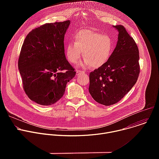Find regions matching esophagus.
<instances>
[{"mask_svg": "<svg viewBox=\"0 0 159 159\" xmlns=\"http://www.w3.org/2000/svg\"><path fill=\"white\" fill-rule=\"evenodd\" d=\"M82 73H84V72H82L81 70H77L76 71V75H79L80 74H81Z\"/></svg>", "mask_w": 159, "mask_h": 159, "instance_id": "1", "label": "esophagus"}]
</instances>
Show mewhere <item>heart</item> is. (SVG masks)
<instances>
[{"mask_svg": "<svg viewBox=\"0 0 159 159\" xmlns=\"http://www.w3.org/2000/svg\"><path fill=\"white\" fill-rule=\"evenodd\" d=\"M74 38V42L66 43L65 55L68 60L75 64L83 52L84 59L80 64L82 67L90 65L97 69L102 66L109 60L114 50V41L110 36L92 30H81Z\"/></svg>", "mask_w": 159, "mask_h": 159, "instance_id": "heart-1", "label": "heart"}]
</instances>
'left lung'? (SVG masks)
<instances>
[{"label": "left lung", "mask_w": 159, "mask_h": 159, "mask_svg": "<svg viewBox=\"0 0 159 159\" xmlns=\"http://www.w3.org/2000/svg\"><path fill=\"white\" fill-rule=\"evenodd\" d=\"M112 27L118 31L116 48L104 65L89 74V93L104 106L120 101L137 82L140 74L137 44L123 26Z\"/></svg>", "instance_id": "8db88e82"}]
</instances>
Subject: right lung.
Returning <instances> with one entry per match:
<instances>
[{
	"instance_id": "1",
	"label": "right lung",
	"mask_w": 159,
	"mask_h": 159,
	"mask_svg": "<svg viewBox=\"0 0 159 159\" xmlns=\"http://www.w3.org/2000/svg\"><path fill=\"white\" fill-rule=\"evenodd\" d=\"M70 20L47 23L26 36L18 68L26 94L34 102L49 106L63 96L76 72L65 55L64 36Z\"/></svg>"
}]
</instances>
